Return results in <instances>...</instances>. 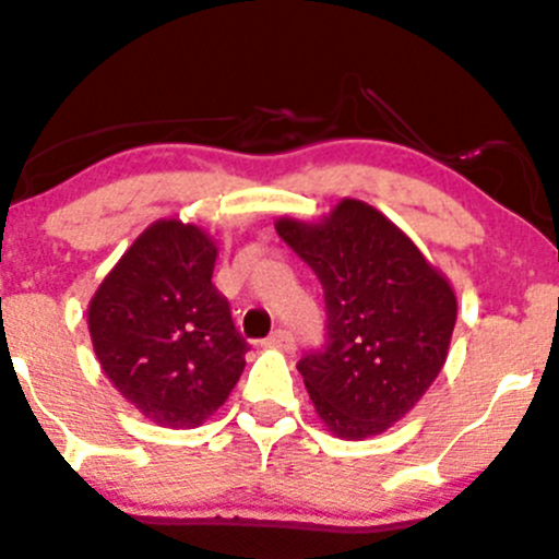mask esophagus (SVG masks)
<instances>
[{
  "instance_id": "1",
  "label": "esophagus",
  "mask_w": 559,
  "mask_h": 559,
  "mask_svg": "<svg viewBox=\"0 0 559 559\" xmlns=\"http://www.w3.org/2000/svg\"><path fill=\"white\" fill-rule=\"evenodd\" d=\"M264 345L278 350H295V340H292V334L284 332V329H275V332L264 340Z\"/></svg>"
}]
</instances>
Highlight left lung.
I'll use <instances>...</instances> for the list:
<instances>
[{"instance_id":"1","label":"left lung","mask_w":559,"mask_h":559,"mask_svg":"<svg viewBox=\"0 0 559 559\" xmlns=\"http://www.w3.org/2000/svg\"><path fill=\"white\" fill-rule=\"evenodd\" d=\"M275 233L310 264L326 302V345L297 364L334 437H378L402 420L448 361L457 299L407 233L356 198Z\"/></svg>"}]
</instances>
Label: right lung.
Segmentation results:
<instances>
[{
    "instance_id": "obj_1",
    "label": "right lung",
    "mask_w": 559,
    "mask_h": 559,
    "mask_svg": "<svg viewBox=\"0 0 559 559\" xmlns=\"http://www.w3.org/2000/svg\"><path fill=\"white\" fill-rule=\"evenodd\" d=\"M219 249L198 225L157 219L87 305L93 350L109 383L146 420L198 428L238 383L249 345L211 275Z\"/></svg>"
}]
</instances>
